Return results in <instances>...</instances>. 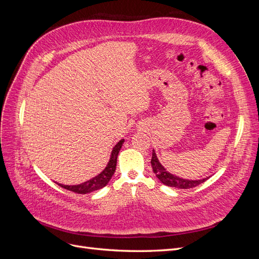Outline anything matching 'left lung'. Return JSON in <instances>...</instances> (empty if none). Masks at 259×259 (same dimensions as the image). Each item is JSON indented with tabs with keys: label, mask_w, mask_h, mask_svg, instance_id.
Instances as JSON below:
<instances>
[{
	"label": "left lung",
	"mask_w": 259,
	"mask_h": 259,
	"mask_svg": "<svg viewBox=\"0 0 259 259\" xmlns=\"http://www.w3.org/2000/svg\"><path fill=\"white\" fill-rule=\"evenodd\" d=\"M151 166L153 169V173L155 174L156 177H158V179L162 184L166 185L168 187L178 188V189H190V188L197 187L208 179V177H206V178L198 179V180H192V179L189 180V179H185L169 173V171L166 170V168L160 163L154 150H152Z\"/></svg>",
	"instance_id": "left-lung-1"
}]
</instances>
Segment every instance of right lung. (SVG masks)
Wrapping results in <instances>:
<instances>
[{"label":"right lung","mask_w":259,"mask_h":259,"mask_svg":"<svg viewBox=\"0 0 259 259\" xmlns=\"http://www.w3.org/2000/svg\"><path fill=\"white\" fill-rule=\"evenodd\" d=\"M123 143H124V139H121L120 142L113 147L112 151H111V155H110V160H109L107 166L97 176L93 177L90 180H86V182L79 184V185H72V186L62 185V184H57V185L60 186L61 188H65V189H67L69 191L80 193V194L91 193L93 191H96V190L101 189V188H104L109 183V180L111 179V177L114 174L115 167H116L117 154H119V152L121 150Z\"/></svg>","instance_id":"obj_1"}]
</instances>
